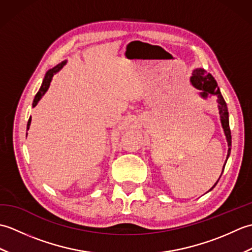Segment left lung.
Returning <instances> with one entry per match:
<instances>
[{"instance_id": "left-lung-1", "label": "left lung", "mask_w": 252, "mask_h": 252, "mask_svg": "<svg viewBox=\"0 0 252 252\" xmlns=\"http://www.w3.org/2000/svg\"><path fill=\"white\" fill-rule=\"evenodd\" d=\"M190 82L196 89L200 91L199 94L202 98H207L208 96H215V97L217 98L221 125H222L223 130H224V134H225V136H226V141H227V145H228L227 157H226L225 163H224L223 169H222V173H223L226 161L229 157V154H231V146H232V135H231V130H229V120H228V111H227L226 103H225V100H224L223 96L220 92V89H219V87H218L216 79L212 77L211 73H208L205 69H202V68L195 69V70L192 71V76L190 77ZM221 175H220V178H221ZM219 180L217 181V183L219 182ZM217 183L212 186V189L217 185ZM211 189H209V190H211Z\"/></svg>"}]
</instances>
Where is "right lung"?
<instances>
[{"instance_id": "obj_1", "label": "right lung", "mask_w": 252, "mask_h": 252, "mask_svg": "<svg viewBox=\"0 0 252 252\" xmlns=\"http://www.w3.org/2000/svg\"><path fill=\"white\" fill-rule=\"evenodd\" d=\"M66 63H67V61L62 62L61 63H58L57 66H55L54 68L50 69V70L45 73V77H44V79H43V82H42V85H41V88H40V90H39V92L36 93L35 97H34V99H33V103H32V107H35L36 104L39 103V100L42 98V96H43V95L46 93V91L49 90L51 81H52L53 77H54V74H56L58 71H60L61 69L66 65ZM30 125H31V117L29 118V120H28V125H27V130H29ZM27 134H28V133H27Z\"/></svg>"}]
</instances>
